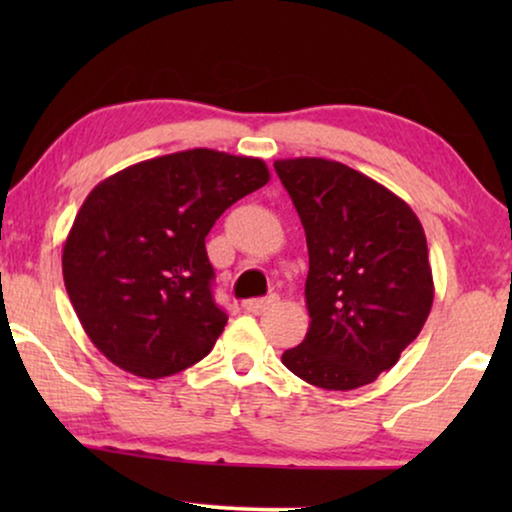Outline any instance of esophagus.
<instances>
[{"label": "esophagus", "instance_id": "esophagus-1", "mask_svg": "<svg viewBox=\"0 0 512 512\" xmlns=\"http://www.w3.org/2000/svg\"><path fill=\"white\" fill-rule=\"evenodd\" d=\"M275 296H268V298H251V300H244V310L247 312H261L265 307H270L275 303Z\"/></svg>", "mask_w": 512, "mask_h": 512}]
</instances>
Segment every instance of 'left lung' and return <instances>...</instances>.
Masks as SVG:
<instances>
[{
    "label": "left lung",
    "instance_id": "1",
    "mask_svg": "<svg viewBox=\"0 0 512 512\" xmlns=\"http://www.w3.org/2000/svg\"><path fill=\"white\" fill-rule=\"evenodd\" d=\"M275 170L310 254V328L282 363L314 387L359 389L396 366L429 317L424 228L408 202L338 160L284 158Z\"/></svg>",
    "mask_w": 512,
    "mask_h": 512
}]
</instances>
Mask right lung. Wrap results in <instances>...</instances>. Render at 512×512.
<instances>
[{"instance_id":"obj_1","label":"right lung","mask_w":512,"mask_h":512,"mask_svg":"<svg viewBox=\"0 0 512 512\" xmlns=\"http://www.w3.org/2000/svg\"><path fill=\"white\" fill-rule=\"evenodd\" d=\"M270 181L261 158L188 149L100 181L62 247V277L90 342L125 373L160 380L212 352L226 326L205 237Z\"/></svg>"}]
</instances>
